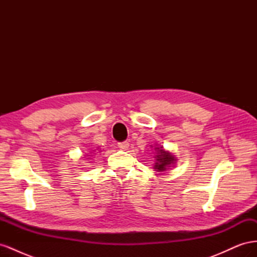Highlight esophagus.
Here are the masks:
<instances>
[{"mask_svg":"<svg viewBox=\"0 0 257 257\" xmlns=\"http://www.w3.org/2000/svg\"><path fill=\"white\" fill-rule=\"evenodd\" d=\"M128 146H130V144L127 142H123V143H119L118 144V147L120 148L121 150H127L128 149Z\"/></svg>","mask_w":257,"mask_h":257,"instance_id":"obj_1","label":"esophagus"}]
</instances>
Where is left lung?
Masks as SVG:
<instances>
[{
  "label": "left lung",
  "instance_id": "left-lung-1",
  "mask_svg": "<svg viewBox=\"0 0 257 257\" xmlns=\"http://www.w3.org/2000/svg\"><path fill=\"white\" fill-rule=\"evenodd\" d=\"M153 158L155 159L153 169H155V172L158 173H165L166 170H169L170 167H173L176 164L178 160L172 152L165 150L163 146L154 148Z\"/></svg>",
  "mask_w": 257,
  "mask_h": 257
}]
</instances>
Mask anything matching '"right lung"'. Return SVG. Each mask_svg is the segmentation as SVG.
Listing matches in <instances>:
<instances>
[{
  "mask_svg": "<svg viewBox=\"0 0 257 257\" xmlns=\"http://www.w3.org/2000/svg\"><path fill=\"white\" fill-rule=\"evenodd\" d=\"M93 152H94V151H93ZM90 153H92V152H90ZM89 157H91V155H89ZM88 159V158H87Z\"/></svg>",
  "mask_w": 257,
  "mask_h": 257,
  "instance_id": "right-lung-1",
  "label": "right lung"
}]
</instances>
